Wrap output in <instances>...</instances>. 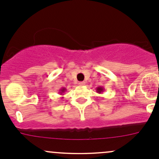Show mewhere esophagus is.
<instances>
[{"instance_id": "obj_1", "label": "esophagus", "mask_w": 159, "mask_h": 159, "mask_svg": "<svg viewBox=\"0 0 159 159\" xmlns=\"http://www.w3.org/2000/svg\"><path fill=\"white\" fill-rule=\"evenodd\" d=\"M78 84H79L80 86H84V84H85V82H84V81H80V82L78 83Z\"/></svg>"}]
</instances>
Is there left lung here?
Instances as JSON below:
<instances>
[{"mask_svg": "<svg viewBox=\"0 0 159 159\" xmlns=\"http://www.w3.org/2000/svg\"><path fill=\"white\" fill-rule=\"evenodd\" d=\"M104 88L102 87H98L97 89H96V91H97V92L98 93V94H101V93H102L104 91Z\"/></svg>", "mask_w": 159, "mask_h": 159, "instance_id": "8db88e82", "label": "left lung"}]
</instances>
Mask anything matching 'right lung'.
Wrapping results in <instances>:
<instances>
[{
    "instance_id": "right-lung-1",
    "label": "right lung",
    "mask_w": 159,
    "mask_h": 159,
    "mask_svg": "<svg viewBox=\"0 0 159 159\" xmlns=\"http://www.w3.org/2000/svg\"><path fill=\"white\" fill-rule=\"evenodd\" d=\"M66 89H65V88H62V89H61L60 90H59V94H61V95H64V93L65 92V91H66ZM64 97H61V98H63Z\"/></svg>"
}]
</instances>
